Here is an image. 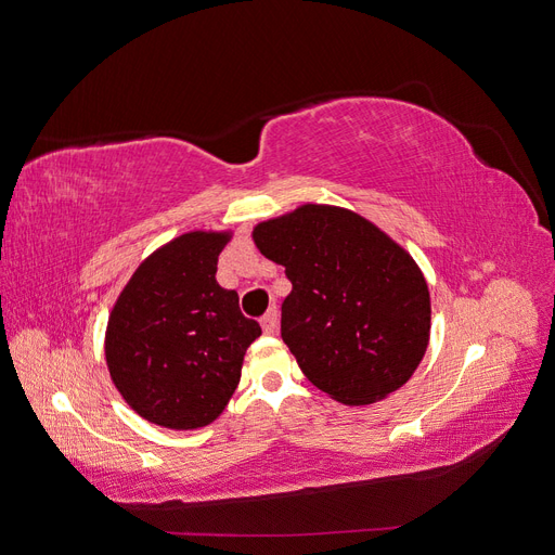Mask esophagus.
<instances>
[{"instance_id":"34e87169","label":"esophagus","mask_w":555,"mask_h":555,"mask_svg":"<svg viewBox=\"0 0 555 555\" xmlns=\"http://www.w3.org/2000/svg\"><path fill=\"white\" fill-rule=\"evenodd\" d=\"M278 322H280V314H278L275 308H271V310H268V312L263 314V319H261L263 333H266V335H275V333H278Z\"/></svg>"}]
</instances>
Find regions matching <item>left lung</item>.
<instances>
[{
	"mask_svg": "<svg viewBox=\"0 0 555 555\" xmlns=\"http://www.w3.org/2000/svg\"><path fill=\"white\" fill-rule=\"evenodd\" d=\"M251 241L292 282L282 340L317 389L371 405L412 377L430 338V294L410 251L359 212L322 204L259 222Z\"/></svg>",
	"mask_w": 555,
	"mask_h": 555,
	"instance_id": "8db88e82",
	"label": "left lung"
}]
</instances>
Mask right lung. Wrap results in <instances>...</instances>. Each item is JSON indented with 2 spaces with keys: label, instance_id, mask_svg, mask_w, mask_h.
<instances>
[{
  "label": "right lung",
  "instance_id": "obj_1",
  "mask_svg": "<svg viewBox=\"0 0 555 555\" xmlns=\"http://www.w3.org/2000/svg\"><path fill=\"white\" fill-rule=\"evenodd\" d=\"M231 231H188L155 249L117 296L106 326L115 389L145 422L204 428L229 405L247 347L261 335L238 294L217 284Z\"/></svg>",
  "mask_w": 555,
  "mask_h": 555
}]
</instances>
